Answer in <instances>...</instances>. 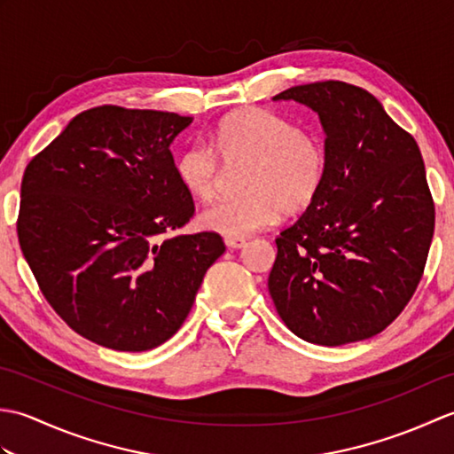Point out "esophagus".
Instances as JSON below:
<instances>
[{
	"label": "esophagus",
	"instance_id": "1",
	"mask_svg": "<svg viewBox=\"0 0 454 454\" xmlns=\"http://www.w3.org/2000/svg\"><path fill=\"white\" fill-rule=\"evenodd\" d=\"M224 244L230 249H242L246 246V239L244 238H224Z\"/></svg>",
	"mask_w": 454,
	"mask_h": 454
}]
</instances>
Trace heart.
Segmentation results:
<instances>
[{"instance_id": "obj_1", "label": "heart", "mask_w": 454, "mask_h": 454, "mask_svg": "<svg viewBox=\"0 0 454 454\" xmlns=\"http://www.w3.org/2000/svg\"><path fill=\"white\" fill-rule=\"evenodd\" d=\"M215 146L228 169H246V195L200 212L199 224L210 232L228 238L254 234L271 226L281 212L294 216L310 208L324 187V142L283 114L265 109L230 114L215 132ZM217 157L205 142L191 144L179 153L177 179L192 199H216L224 179Z\"/></svg>"}]
</instances>
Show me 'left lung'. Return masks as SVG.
Returning a JSON list of instances; mask_svg holds the SVG:
<instances>
[{
  "label": "left lung",
  "mask_w": 454,
  "mask_h": 454,
  "mask_svg": "<svg viewBox=\"0 0 454 454\" xmlns=\"http://www.w3.org/2000/svg\"><path fill=\"white\" fill-rule=\"evenodd\" d=\"M320 117V195L277 242L269 294L288 330L337 347L380 333L416 293L435 228L426 166L380 101L345 82L286 90Z\"/></svg>",
  "instance_id": "1"
}]
</instances>
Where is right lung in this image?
Instances as JSON below:
<instances>
[{
    "instance_id": "obj_1",
    "label": "right lung",
    "mask_w": 454,
    "mask_h": 454,
    "mask_svg": "<svg viewBox=\"0 0 454 454\" xmlns=\"http://www.w3.org/2000/svg\"><path fill=\"white\" fill-rule=\"evenodd\" d=\"M191 122L103 105L25 169L19 246L48 304L85 340L130 353L168 341L224 254L215 232L173 234L195 212L169 150Z\"/></svg>"
}]
</instances>
